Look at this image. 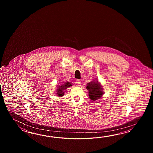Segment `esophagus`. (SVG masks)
<instances>
[{
  "mask_svg": "<svg viewBox=\"0 0 153 153\" xmlns=\"http://www.w3.org/2000/svg\"><path fill=\"white\" fill-rule=\"evenodd\" d=\"M76 84L79 85V86H80L81 84V82L80 80H79V79H77L76 80Z\"/></svg>",
  "mask_w": 153,
  "mask_h": 153,
  "instance_id": "34e87169",
  "label": "esophagus"
}]
</instances>
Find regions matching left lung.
Wrapping results in <instances>:
<instances>
[{"instance_id":"obj_1","label":"left lung","mask_w":153,"mask_h":153,"mask_svg":"<svg viewBox=\"0 0 153 153\" xmlns=\"http://www.w3.org/2000/svg\"><path fill=\"white\" fill-rule=\"evenodd\" d=\"M86 88L88 91L89 97L92 101L100 99L103 93V88H101V85L97 80L91 81L88 83Z\"/></svg>"}]
</instances>
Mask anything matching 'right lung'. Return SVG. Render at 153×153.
Instances as JSON below:
<instances>
[{
    "label": "right lung",
    "instance_id": "right-lung-1",
    "mask_svg": "<svg viewBox=\"0 0 153 153\" xmlns=\"http://www.w3.org/2000/svg\"><path fill=\"white\" fill-rule=\"evenodd\" d=\"M72 86V84H71L70 82L67 81L65 84H62V85H59L58 86V88H57V95L59 96V97L63 96L65 90H66L68 87H70Z\"/></svg>",
    "mask_w": 153,
    "mask_h": 153
}]
</instances>
